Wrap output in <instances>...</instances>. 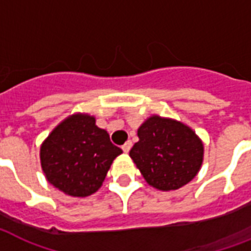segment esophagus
<instances>
[{
	"label": "esophagus",
	"mask_w": 251,
	"mask_h": 251,
	"mask_svg": "<svg viewBox=\"0 0 251 251\" xmlns=\"http://www.w3.org/2000/svg\"><path fill=\"white\" fill-rule=\"evenodd\" d=\"M132 148V141H127V143H124V145L122 147V149H123L124 153H128L129 151H131Z\"/></svg>",
	"instance_id": "esophagus-1"
}]
</instances>
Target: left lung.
Masks as SVG:
<instances>
[{"label": "left lung", "mask_w": 251, "mask_h": 251, "mask_svg": "<svg viewBox=\"0 0 251 251\" xmlns=\"http://www.w3.org/2000/svg\"><path fill=\"white\" fill-rule=\"evenodd\" d=\"M137 136L129 157L149 186L160 191L178 190L199 173L204 145L187 124L151 115L139 127Z\"/></svg>", "instance_id": "8db88e82"}]
</instances>
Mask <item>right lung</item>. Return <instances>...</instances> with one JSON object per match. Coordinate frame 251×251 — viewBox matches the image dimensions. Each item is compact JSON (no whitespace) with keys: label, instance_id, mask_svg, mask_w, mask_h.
<instances>
[{"label":"right lung","instance_id":"1","mask_svg":"<svg viewBox=\"0 0 251 251\" xmlns=\"http://www.w3.org/2000/svg\"><path fill=\"white\" fill-rule=\"evenodd\" d=\"M123 151L110 141L95 116L75 112L60 122L40 145V165L50 183L65 195L85 198L98 191Z\"/></svg>","mask_w":251,"mask_h":251}]
</instances>
